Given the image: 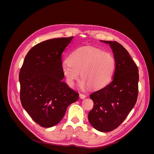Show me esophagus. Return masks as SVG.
<instances>
[{
  "label": "esophagus",
  "mask_w": 154,
  "mask_h": 154,
  "mask_svg": "<svg viewBox=\"0 0 154 154\" xmlns=\"http://www.w3.org/2000/svg\"><path fill=\"white\" fill-rule=\"evenodd\" d=\"M80 99H82V100L85 99L86 97V95L83 94H80Z\"/></svg>",
  "instance_id": "obj_1"
}]
</instances>
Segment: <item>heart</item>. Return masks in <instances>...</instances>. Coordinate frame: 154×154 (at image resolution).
<instances>
[{
	"mask_svg": "<svg viewBox=\"0 0 154 154\" xmlns=\"http://www.w3.org/2000/svg\"><path fill=\"white\" fill-rule=\"evenodd\" d=\"M115 66V59L111 53L87 46L73 51L68 62L62 63V71L70 87L74 86L80 72V87L99 89L110 82Z\"/></svg>",
	"mask_w": 154,
	"mask_h": 154,
	"instance_id": "obj_1",
	"label": "heart"
}]
</instances>
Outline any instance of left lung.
<instances>
[{
    "mask_svg": "<svg viewBox=\"0 0 154 154\" xmlns=\"http://www.w3.org/2000/svg\"><path fill=\"white\" fill-rule=\"evenodd\" d=\"M109 44L116 62L112 80L92 92L94 106L88 119L96 130L110 132L122 123L136 104L138 95V68L128 51L117 42L101 40Z\"/></svg>",
    "mask_w": 154,
    "mask_h": 154,
    "instance_id": "8db88e82",
    "label": "left lung"
}]
</instances>
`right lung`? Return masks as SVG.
<instances>
[{
  "label": "right lung",
  "mask_w": 154,
  "mask_h": 154,
  "mask_svg": "<svg viewBox=\"0 0 154 154\" xmlns=\"http://www.w3.org/2000/svg\"><path fill=\"white\" fill-rule=\"evenodd\" d=\"M73 36L42 42L32 48L19 73L22 106L41 127H52L62 119L78 93L62 81V54Z\"/></svg>",
  "instance_id": "right-lung-1"
}]
</instances>
